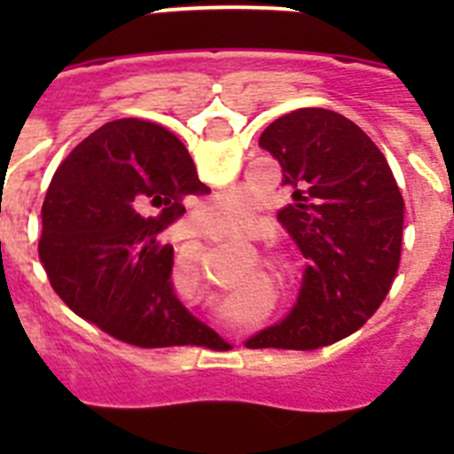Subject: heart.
Masks as SVG:
<instances>
[{
    "label": "heart",
    "instance_id": "1",
    "mask_svg": "<svg viewBox=\"0 0 454 454\" xmlns=\"http://www.w3.org/2000/svg\"><path fill=\"white\" fill-rule=\"evenodd\" d=\"M256 202L247 191L223 192L198 211V223L211 236H234L246 231L254 220Z\"/></svg>",
    "mask_w": 454,
    "mask_h": 454
}]
</instances>
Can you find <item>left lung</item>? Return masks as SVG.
Returning a JSON list of instances; mask_svg holds the SVG:
<instances>
[{"label":"left lung","instance_id":"left-lung-1","mask_svg":"<svg viewBox=\"0 0 454 454\" xmlns=\"http://www.w3.org/2000/svg\"><path fill=\"white\" fill-rule=\"evenodd\" d=\"M259 145L291 200L277 220L304 256L298 300L247 348L314 350L359 330L387 298L403 247L404 202L387 159L346 115L298 108Z\"/></svg>","mask_w":454,"mask_h":454}]
</instances>
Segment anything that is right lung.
<instances>
[{
    "mask_svg": "<svg viewBox=\"0 0 454 454\" xmlns=\"http://www.w3.org/2000/svg\"><path fill=\"white\" fill-rule=\"evenodd\" d=\"M177 136L124 118L70 152L43 202L40 262L82 318L138 348L214 346L220 336L175 295L172 247L161 231L186 195H207Z\"/></svg>",
    "mask_w": 454,
    "mask_h": 454,
    "instance_id": "right-lung-1",
    "label": "right lung"
}]
</instances>
